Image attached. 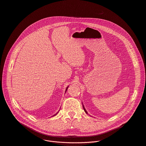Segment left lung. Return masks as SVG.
I'll return each mask as SVG.
<instances>
[{
  "mask_svg": "<svg viewBox=\"0 0 146 146\" xmlns=\"http://www.w3.org/2000/svg\"><path fill=\"white\" fill-rule=\"evenodd\" d=\"M83 109H84V111H85V112H86V113H87V114H88V113H87V111H86V109H85V108H84V106H83Z\"/></svg>",
  "mask_w": 146,
  "mask_h": 146,
  "instance_id": "1",
  "label": "left lung"
}]
</instances>
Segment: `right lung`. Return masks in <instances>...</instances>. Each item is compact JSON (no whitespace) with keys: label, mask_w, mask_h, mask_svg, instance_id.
I'll return each instance as SVG.
<instances>
[{"label":"right lung","mask_w":146,"mask_h":146,"mask_svg":"<svg viewBox=\"0 0 146 146\" xmlns=\"http://www.w3.org/2000/svg\"><path fill=\"white\" fill-rule=\"evenodd\" d=\"M67 89H68V87H67V88H66V91H67ZM57 113H56V114H57ZM56 114H55V115H56Z\"/></svg>","instance_id":"1"}]
</instances>
